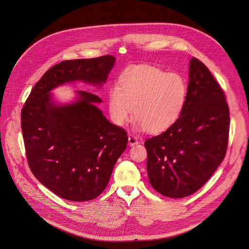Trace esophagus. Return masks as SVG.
<instances>
[{"mask_svg":"<svg viewBox=\"0 0 249 249\" xmlns=\"http://www.w3.org/2000/svg\"><path fill=\"white\" fill-rule=\"evenodd\" d=\"M128 143H129L130 146L137 145V144H138V138H136L135 136H133V135H130L129 138H128Z\"/></svg>","mask_w":249,"mask_h":249,"instance_id":"34e87169","label":"esophagus"}]
</instances>
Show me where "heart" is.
Here are the masks:
<instances>
[{
    "mask_svg": "<svg viewBox=\"0 0 249 249\" xmlns=\"http://www.w3.org/2000/svg\"><path fill=\"white\" fill-rule=\"evenodd\" d=\"M187 98V85L178 73L153 66H136L124 71L112 87L108 105L112 121L124 125L131 117L151 134L171 128L180 117Z\"/></svg>",
    "mask_w": 249,
    "mask_h": 249,
    "instance_id": "1",
    "label": "heart"
}]
</instances>
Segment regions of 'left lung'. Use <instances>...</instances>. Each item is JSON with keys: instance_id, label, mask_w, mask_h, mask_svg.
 I'll return each mask as SVG.
<instances>
[{"instance_id": "obj_1", "label": "left lung", "mask_w": 249, "mask_h": 249, "mask_svg": "<svg viewBox=\"0 0 249 249\" xmlns=\"http://www.w3.org/2000/svg\"><path fill=\"white\" fill-rule=\"evenodd\" d=\"M229 108L207 67L192 58L187 98L178 120L145 141L147 174L153 188L173 198L196 192L225 157Z\"/></svg>"}]
</instances>
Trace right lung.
<instances>
[{
  "label": "right lung",
  "instance_id": "right-lung-1",
  "mask_svg": "<svg viewBox=\"0 0 249 249\" xmlns=\"http://www.w3.org/2000/svg\"><path fill=\"white\" fill-rule=\"evenodd\" d=\"M115 57L63 61L33 87L21 113L28 165L35 178L58 196L71 201L97 197L125 151L128 136L96 106L99 96L76 90L74 101L57 103L53 89L81 81L106 83Z\"/></svg>",
  "mask_w": 249,
  "mask_h": 249
}]
</instances>
